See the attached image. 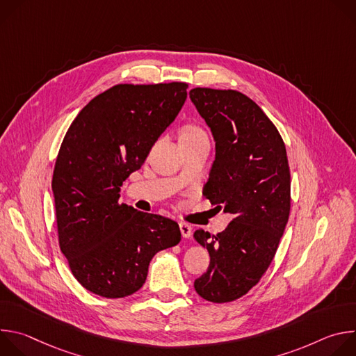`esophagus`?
I'll list each match as a JSON object with an SVG mask.
<instances>
[{"instance_id":"esophagus-1","label":"esophagus","mask_w":356,"mask_h":356,"mask_svg":"<svg viewBox=\"0 0 356 356\" xmlns=\"http://www.w3.org/2000/svg\"><path fill=\"white\" fill-rule=\"evenodd\" d=\"M179 225H180V231H181L183 238H190L191 234H193V227L187 222H180Z\"/></svg>"}]
</instances>
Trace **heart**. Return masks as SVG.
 <instances>
[{"label": "heart", "instance_id": "b5f03b06", "mask_svg": "<svg viewBox=\"0 0 356 356\" xmlns=\"http://www.w3.org/2000/svg\"><path fill=\"white\" fill-rule=\"evenodd\" d=\"M200 134H204L198 127L195 125H186L181 129V135L180 136H191V135H200Z\"/></svg>", "mask_w": 356, "mask_h": 356}]
</instances>
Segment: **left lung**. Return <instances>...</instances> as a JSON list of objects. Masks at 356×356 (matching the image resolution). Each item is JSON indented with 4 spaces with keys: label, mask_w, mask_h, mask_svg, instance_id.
<instances>
[{
    "label": "left lung",
    "mask_w": 356,
    "mask_h": 356,
    "mask_svg": "<svg viewBox=\"0 0 356 356\" xmlns=\"http://www.w3.org/2000/svg\"><path fill=\"white\" fill-rule=\"evenodd\" d=\"M190 98L216 140V161L202 194L234 217L217 235L194 232L210 253V266L194 289L207 301L228 302L258 284L284 232L290 214L286 146L273 122L245 94L195 87Z\"/></svg>",
    "instance_id": "left-lung-1"
}]
</instances>
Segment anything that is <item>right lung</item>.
Segmentation results:
<instances>
[{
  "label": "right lung",
  "instance_id": "right-lung-1",
  "mask_svg": "<svg viewBox=\"0 0 356 356\" xmlns=\"http://www.w3.org/2000/svg\"><path fill=\"white\" fill-rule=\"evenodd\" d=\"M187 83L117 84L94 97L69 127L55 163L59 246L88 291H138L149 262L180 242L179 224L120 204V190L175 121Z\"/></svg>",
  "mask_w": 356,
  "mask_h": 356
}]
</instances>
